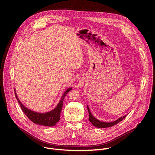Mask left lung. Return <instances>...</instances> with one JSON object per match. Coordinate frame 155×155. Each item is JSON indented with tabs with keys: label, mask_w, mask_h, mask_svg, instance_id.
<instances>
[{
	"label": "left lung",
	"mask_w": 155,
	"mask_h": 155,
	"mask_svg": "<svg viewBox=\"0 0 155 155\" xmlns=\"http://www.w3.org/2000/svg\"><path fill=\"white\" fill-rule=\"evenodd\" d=\"M71 90V88H70V89L68 90V91H66V92H65V93L62 96L61 100L60 101L58 105L54 110H51V112H49L47 113H44V114L35 112L34 111H32L31 110L25 107L23 104H22V103L19 100L17 96V94L16 93L15 90V97H16V99L18 101V103L19 104L21 110H23L24 114L27 116V117L31 121L37 124L47 126H54L60 120V115H61V112L62 108L63 101L64 99L65 95L68 94V93ZM95 120L96 119L93 117V116L91 115V112H90L89 120L90 121L91 123H92L93 124H94V123L96 122Z\"/></svg>",
	"instance_id": "obj_1"
}]
</instances>
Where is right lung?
<instances>
[{"instance_id": "obj_1", "label": "right lung", "mask_w": 155, "mask_h": 155, "mask_svg": "<svg viewBox=\"0 0 155 155\" xmlns=\"http://www.w3.org/2000/svg\"><path fill=\"white\" fill-rule=\"evenodd\" d=\"M126 116L124 117H121L119 119H118L117 120L114 121V122H111V123H105V122H101L99 121H98L97 120H96V122L94 123V126H95L96 127H100V128H105V127H111V126H113L115 124H117V123H118L119 122L121 121L124 118H125Z\"/></svg>"}]
</instances>
